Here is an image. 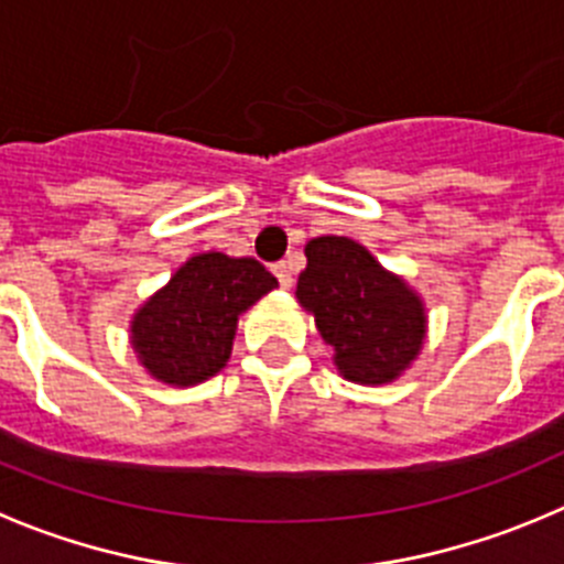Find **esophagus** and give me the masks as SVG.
<instances>
[{"mask_svg":"<svg viewBox=\"0 0 564 564\" xmlns=\"http://www.w3.org/2000/svg\"><path fill=\"white\" fill-rule=\"evenodd\" d=\"M273 273H276L279 285L285 288V291L293 285V273H291V265H288V262H276V265H273Z\"/></svg>","mask_w":564,"mask_h":564,"instance_id":"34e87169","label":"esophagus"}]
</instances>
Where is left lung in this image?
Instances as JSON below:
<instances>
[{"instance_id":"left-lung-1","label":"left lung","mask_w":564,"mask_h":564,"mask_svg":"<svg viewBox=\"0 0 564 564\" xmlns=\"http://www.w3.org/2000/svg\"><path fill=\"white\" fill-rule=\"evenodd\" d=\"M296 299L335 351L337 373L357 384L395 382L426 343V304L351 238L321 235L304 246Z\"/></svg>"}]
</instances>
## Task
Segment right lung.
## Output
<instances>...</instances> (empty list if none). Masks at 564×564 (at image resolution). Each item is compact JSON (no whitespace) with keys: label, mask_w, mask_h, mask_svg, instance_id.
<instances>
[{"label":"right lung","mask_w":564,"mask_h":564,"mask_svg":"<svg viewBox=\"0 0 564 564\" xmlns=\"http://www.w3.org/2000/svg\"><path fill=\"white\" fill-rule=\"evenodd\" d=\"M279 288L254 257L205 251L135 310L130 346L143 371L171 388H191L229 362L240 315Z\"/></svg>","instance_id":"1"}]
</instances>
